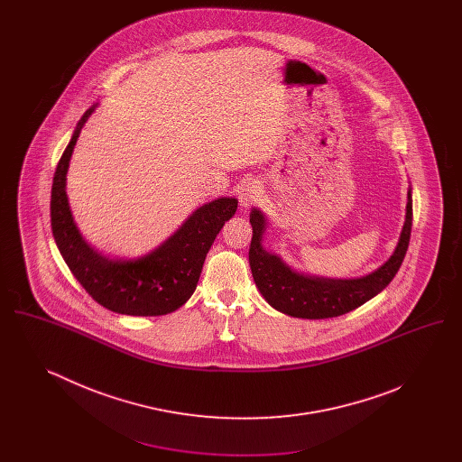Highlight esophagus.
Segmentation results:
<instances>
[{"mask_svg": "<svg viewBox=\"0 0 462 462\" xmlns=\"http://www.w3.org/2000/svg\"><path fill=\"white\" fill-rule=\"evenodd\" d=\"M262 196V185L256 180H249L242 183L241 190H239V202L242 208H249L253 206Z\"/></svg>", "mask_w": 462, "mask_h": 462, "instance_id": "esophagus-1", "label": "esophagus"}]
</instances>
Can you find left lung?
<instances>
[{
	"label": "left lung",
	"instance_id": "left-lung-1",
	"mask_svg": "<svg viewBox=\"0 0 462 462\" xmlns=\"http://www.w3.org/2000/svg\"><path fill=\"white\" fill-rule=\"evenodd\" d=\"M249 221L253 226L249 264L253 279L268 305L298 319H330L362 307L393 281L411 241L412 194L409 189L405 223L395 253L375 272L360 279H324L294 272L277 254L264 251L262 245L266 226L263 213L253 209Z\"/></svg>",
	"mask_w": 462,
	"mask_h": 462
}]
</instances>
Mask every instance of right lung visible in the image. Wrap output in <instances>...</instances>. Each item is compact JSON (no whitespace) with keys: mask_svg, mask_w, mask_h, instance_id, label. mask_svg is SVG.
Listing matches in <instances>:
<instances>
[{"mask_svg":"<svg viewBox=\"0 0 462 462\" xmlns=\"http://www.w3.org/2000/svg\"><path fill=\"white\" fill-rule=\"evenodd\" d=\"M95 107L78 121L53 176L50 218L57 247L72 275L98 305L136 317L171 313L194 294L206 254L225 221L236 215L237 199H215L200 206L168 241L145 256L133 260L102 256L79 234L66 194L69 161Z\"/></svg>","mask_w":462,"mask_h":462,"instance_id":"obj_1","label":"right lung"}]
</instances>
